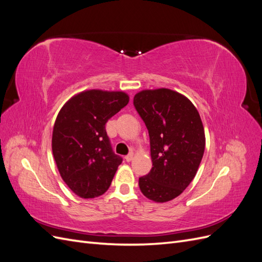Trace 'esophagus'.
<instances>
[{
  "label": "esophagus",
  "instance_id": "34e87169",
  "mask_svg": "<svg viewBox=\"0 0 262 262\" xmlns=\"http://www.w3.org/2000/svg\"><path fill=\"white\" fill-rule=\"evenodd\" d=\"M124 158H125V161H126V162H131V161L133 160V153L128 154V155H126Z\"/></svg>",
  "mask_w": 262,
  "mask_h": 262
}]
</instances>
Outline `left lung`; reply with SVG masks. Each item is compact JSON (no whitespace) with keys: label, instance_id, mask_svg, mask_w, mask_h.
I'll return each mask as SVG.
<instances>
[{"label":"left lung","instance_id":"left-lung-1","mask_svg":"<svg viewBox=\"0 0 262 262\" xmlns=\"http://www.w3.org/2000/svg\"><path fill=\"white\" fill-rule=\"evenodd\" d=\"M133 105L148 130L153 167L139 178L142 193L163 203L175 199L199 168L205 147L204 128L196 108L168 89L145 90Z\"/></svg>","mask_w":262,"mask_h":262}]
</instances>
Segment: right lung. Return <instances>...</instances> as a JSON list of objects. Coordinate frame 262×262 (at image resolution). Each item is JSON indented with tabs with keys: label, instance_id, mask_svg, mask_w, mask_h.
I'll use <instances>...</instances> for the list:
<instances>
[{
	"label": "right lung",
	"instance_id": "right-lung-1",
	"mask_svg": "<svg viewBox=\"0 0 262 262\" xmlns=\"http://www.w3.org/2000/svg\"><path fill=\"white\" fill-rule=\"evenodd\" d=\"M128 102L123 92L85 91L69 99L55 119V164L68 187L83 199L104 194L122 163L114 153L105 124Z\"/></svg>",
	"mask_w": 262,
	"mask_h": 262
}]
</instances>
